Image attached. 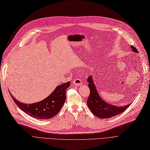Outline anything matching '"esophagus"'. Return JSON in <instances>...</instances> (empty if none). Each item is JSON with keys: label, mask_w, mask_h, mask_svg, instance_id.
Here are the masks:
<instances>
[{"label": "esophagus", "mask_w": 150, "mask_h": 150, "mask_svg": "<svg viewBox=\"0 0 150 150\" xmlns=\"http://www.w3.org/2000/svg\"><path fill=\"white\" fill-rule=\"evenodd\" d=\"M82 81H81L79 78H76L73 81V84L77 86H79L80 85L82 84Z\"/></svg>", "instance_id": "obj_1"}]
</instances>
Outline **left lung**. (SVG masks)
Here are the masks:
<instances>
[{"mask_svg": "<svg viewBox=\"0 0 150 150\" xmlns=\"http://www.w3.org/2000/svg\"><path fill=\"white\" fill-rule=\"evenodd\" d=\"M134 52H138L137 49L131 46ZM89 83L88 87L90 89V94L88 99L87 104L89 110L95 116L101 119L110 118L112 116L118 115L124 112L131 103L125 106H116L106 103L99 96L98 93L91 76H89L87 79Z\"/></svg>", "mask_w": 150, "mask_h": 150, "instance_id": "1", "label": "left lung"}]
</instances>
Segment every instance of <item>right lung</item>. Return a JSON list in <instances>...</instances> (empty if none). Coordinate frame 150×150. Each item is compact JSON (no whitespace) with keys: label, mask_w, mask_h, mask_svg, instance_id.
Here are the masks:
<instances>
[{"label":"right lung","mask_w":150,"mask_h":150,"mask_svg":"<svg viewBox=\"0 0 150 150\" xmlns=\"http://www.w3.org/2000/svg\"><path fill=\"white\" fill-rule=\"evenodd\" d=\"M70 86V81L58 86L46 99L38 103L25 104L11 96L13 101L26 114L39 120H49L55 116L61 110L66 101V91Z\"/></svg>","instance_id":"obj_1"}]
</instances>
